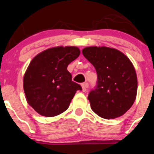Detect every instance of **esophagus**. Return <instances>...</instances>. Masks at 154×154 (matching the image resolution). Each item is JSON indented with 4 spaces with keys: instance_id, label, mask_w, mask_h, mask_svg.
<instances>
[{
    "instance_id": "obj_1",
    "label": "esophagus",
    "mask_w": 154,
    "mask_h": 154,
    "mask_svg": "<svg viewBox=\"0 0 154 154\" xmlns=\"http://www.w3.org/2000/svg\"><path fill=\"white\" fill-rule=\"evenodd\" d=\"M81 87L82 91H83V92H85V91H86L87 88H88V84H87V83H83V84L81 85Z\"/></svg>"
}]
</instances>
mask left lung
I'll return each mask as SVG.
<instances>
[{
  "label": "left lung",
  "instance_id": "8db88e82",
  "mask_svg": "<svg viewBox=\"0 0 154 154\" xmlns=\"http://www.w3.org/2000/svg\"><path fill=\"white\" fill-rule=\"evenodd\" d=\"M82 52L97 74V88L88 97L92 111L105 119L123 116L137 94V75L132 62L122 51L105 46L86 47Z\"/></svg>",
  "mask_w": 154,
  "mask_h": 154
}]
</instances>
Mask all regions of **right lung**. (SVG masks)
<instances>
[{"mask_svg": "<svg viewBox=\"0 0 154 154\" xmlns=\"http://www.w3.org/2000/svg\"><path fill=\"white\" fill-rule=\"evenodd\" d=\"M80 50L74 46L48 48L31 60L23 79L27 102L36 112L54 117L64 112L77 90L68 65L77 58Z\"/></svg>", "mask_w": 154, "mask_h": 154, "instance_id": "add662e5", "label": "right lung"}]
</instances>
